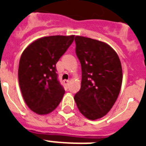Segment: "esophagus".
Masks as SVG:
<instances>
[{
    "label": "esophagus",
    "instance_id": "1",
    "mask_svg": "<svg viewBox=\"0 0 146 146\" xmlns=\"http://www.w3.org/2000/svg\"><path fill=\"white\" fill-rule=\"evenodd\" d=\"M63 83L66 86V87H68V85H69V83H70V80H65L63 81Z\"/></svg>",
    "mask_w": 146,
    "mask_h": 146
}]
</instances>
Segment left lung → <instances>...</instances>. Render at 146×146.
I'll list each match as a JSON object with an SVG mask.
<instances>
[{
	"instance_id": "1",
	"label": "left lung",
	"mask_w": 146,
	"mask_h": 146,
	"mask_svg": "<svg viewBox=\"0 0 146 146\" xmlns=\"http://www.w3.org/2000/svg\"><path fill=\"white\" fill-rule=\"evenodd\" d=\"M75 42L82 80L74 99L85 117L99 119L108 113L118 98L123 78L120 60L104 42L80 36H75Z\"/></svg>"
}]
</instances>
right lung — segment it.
I'll return each mask as SVG.
<instances>
[{
  "label": "right lung",
  "mask_w": 146,
  "mask_h": 146,
  "mask_svg": "<svg viewBox=\"0 0 146 146\" xmlns=\"http://www.w3.org/2000/svg\"><path fill=\"white\" fill-rule=\"evenodd\" d=\"M74 35L37 39L21 55L19 83L24 101L39 115L51 113L60 103L65 90L58 80L56 63L72 44Z\"/></svg>",
  "instance_id": "obj_1"
}]
</instances>
